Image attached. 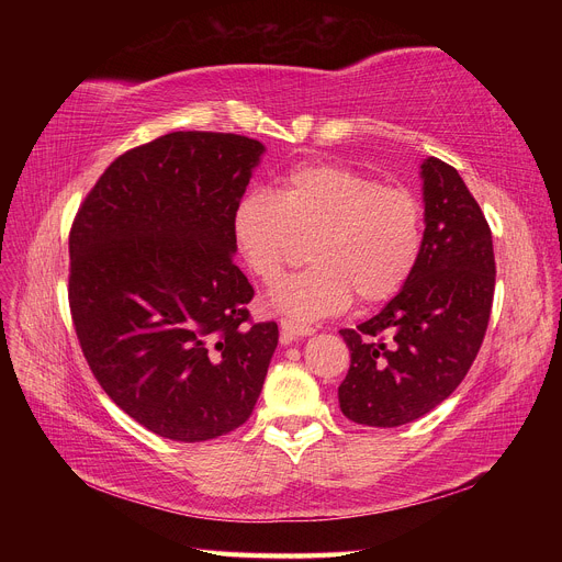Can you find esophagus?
Here are the masks:
<instances>
[{
    "mask_svg": "<svg viewBox=\"0 0 562 562\" xmlns=\"http://www.w3.org/2000/svg\"><path fill=\"white\" fill-rule=\"evenodd\" d=\"M280 335H282V341L289 344L293 339L299 337H307L314 333L312 326H305V323H299V321H291V318H280Z\"/></svg>",
    "mask_w": 562,
    "mask_h": 562,
    "instance_id": "obj_1",
    "label": "esophagus"
}]
</instances>
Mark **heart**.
Instances as JSON below:
<instances>
[{
    "instance_id": "b5f03b06",
    "label": "heart",
    "mask_w": 562,
    "mask_h": 562,
    "mask_svg": "<svg viewBox=\"0 0 562 562\" xmlns=\"http://www.w3.org/2000/svg\"><path fill=\"white\" fill-rule=\"evenodd\" d=\"M234 244L250 273L273 284L312 239L307 271L273 289V305L314 321L390 301L415 273L424 246L419 198L341 164L291 168L278 191L250 189L232 216Z\"/></svg>"
}]
</instances>
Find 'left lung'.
Here are the masks:
<instances>
[{"label": "left lung", "instance_id": "1", "mask_svg": "<svg viewBox=\"0 0 562 562\" xmlns=\"http://www.w3.org/2000/svg\"><path fill=\"white\" fill-rule=\"evenodd\" d=\"M422 177L426 229L415 273L380 314L339 330L350 350L339 407L362 426L424 417L464 380L487 333L492 229L453 166L428 157Z\"/></svg>", "mask_w": 562, "mask_h": 562}]
</instances>
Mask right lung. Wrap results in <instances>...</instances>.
Instances as JSON below:
<instances>
[{
  "label": "right lung",
  "instance_id": "obj_1",
  "mask_svg": "<svg viewBox=\"0 0 562 562\" xmlns=\"http://www.w3.org/2000/svg\"><path fill=\"white\" fill-rule=\"evenodd\" d=\"M261 153L239 134H164L111 161L70 227L83 358L117 407L175 441L246 424L278 346L234 263L232 216Z\"/></svg>",
  "mask_w": 562,
  "mask_h": 562
}]
</instances>
